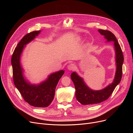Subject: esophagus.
I'll return each instance as SVG.
<instances>
[{"label":"esophagus","mask_w":133,"mask_h":133,"mask_svg":"<svg viewBox=\"0 0 133 133\" xmlns=\"http://www.w3.org/2000/svg\"><path fill=\"white\" fill-rule=\"evenodd\" d=\"M75 68V66L74 64H70L68 66V69L69 70H73Z\"/></svg>","instance_id":"obj_1"}]
</instances>
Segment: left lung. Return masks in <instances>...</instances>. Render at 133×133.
Here are the masks:
<instances>
[{
    "instance_id": "obj_1",
    "label": "left lung",
    "mask_w": 133,
    "mask_h": 133,
    "mask_svg": "<svg viewBox=\"0 0 133 133\" xmlns=\"http://www.w3.org/2000/svg\"><path fill=\"white\" fill-rule=\"evenodd\" d=\"M98 31L102 35H104L108 42H114L116 52V74L114 81L111 84L103 90L94 91L89 89L84 83L83 79L79 77L75 72H73L71 74L70 77L75 85V96L76 100L82 105L98 104L105 101L111 95L115 87L121 81L122 77L124 57L121 47L117 39L114 34L110 31L102 29H99Z\"/></svg>"
}]
</instances>
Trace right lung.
Masks as SVG:
<instances>
[{
	"label": "right lung",
	"mask_w": 133,
	"mask_h": 133,
	"mask_svg": "<svg viewBox=\"0 0 133 133\" xmlns=\"http://www.w3.org/2000/svg\"><path fill=\"white\" fill-rule=\"evenodd\" d=\"M40 33V30L34 31L24 36L15 48L11 62L14 83L24 100L31 106L45 108L49 106L54 99L56 87L64 71L60 70L51 74L46 81L38 85H31L24 78L20 64V57L25 45L34 39L35 36Z\"/></svg>",
	"instance_id": "right-lung-1"
}]
</instances>
